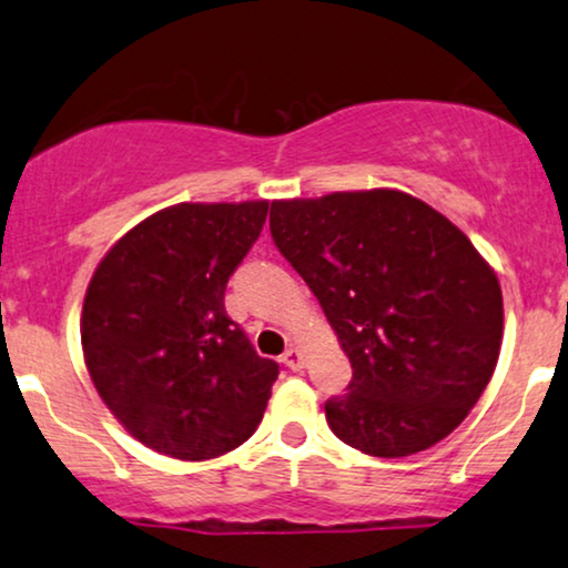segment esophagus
<instances>
[{"instance_id":"1","label":"esophagus","mask_w":568,"mask_h":568,"mask_svg":"<svg viewBox=\"0 0 568 568\" xmlns=\"http://www.w3.org/2000/svg\"><path fill=\"white\" fill-rule=\"evenodd\" d=\"M282 363L290 367V371H300V367L305 365V357H302V352L297 347H290L282 355Z\"/></svg>"}]
</instances>
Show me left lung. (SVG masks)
<instances>
[{"label": "left lung", "mask_w": 568, "mask_h": 568, "mask_svg": "<svg viewBox=\"0 0 568 568\" xmlns=\"http://www.w3.org/2000/svg\"><path fill=\"white\" fill-rule=\"evenodd\" d=\"M271 237L318 297L352 363L328 428L399 459L444 440L496 371L504 297L490 263L444 213L375 187L271 203Z\"/></svg>", "instance_id": "1"}]
</instances>
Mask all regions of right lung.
Listing matches in <instances>:
<instances>
[{
    "label": "right lung",
    "instance_id": "add662e5",
    "mask_svg": "<svg viewBox=\"0 0 568 568\" xmlns=\"http://www.w3.org/2000/svg\"><path fill=\"white\" fill-rule=\"evenodd\" d=\"M268 201L176 203L109 247L85 290L80 342L109 412L153 452L205 462L261 425L278 365L224 311Z\"/></svg>",
    "mask_w": 568,
    "mask_h": 568
}]
</instances>
